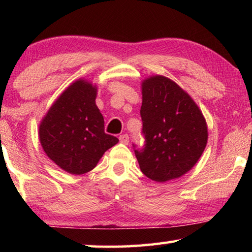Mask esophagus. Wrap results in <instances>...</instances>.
<instances>
[{"instance_id": "esophagus-1", "label": "esophagus", "mask_w": 252, "mask_h": 252, "mask_svg": "<svg viewBox=\"0 0 252 252\" xmlns=\"http://www.w3.org/2000/svg\"><path fill=\"white\" fill-rule=\"evenodd\" d=\"M119 140H120V142H121V143L127 144V143H129V135H127L126 133H125V134H121L120 136H119Z\"/></svg>"}]
</instances>
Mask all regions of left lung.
<instances>
[{"instance_id": "1", "label": "left lung", "mask_w": 252, "mask_h": 252, "mask_svg": "<svg viewBox=\"0 0 252 252\" xmlns=\"http://www.w3.org/2000/svg\"><path fill=\"white\" fill-rule=\"evenodd\" d=\"M140 116L144 140L133 148L144 176L165 182L197 163L207 146L206 120L177 83L162 75L144 80Z\"/></svg>"}]
</instances>
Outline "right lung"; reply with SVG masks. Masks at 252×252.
I'll return each instance as SVG.
<instances>
[{
	"instance_id": "obj_1",
	"label": "right lung",
	"mask_w": 252,
	"mask_h": 252,
	"mask_svg": "<svg viewBox=\"0 0 252 252\" xmlns=\"http://www.w3.org/2000/svg\"><path fill=\"white\" fill-rule=\"evenodd\" d=\"M95 96V87L76 81L54 102L40 125V141L46 156L72 174L91 171L103 153L119 142L104 132Z\"/></svg>"
}]
</instances>
